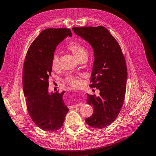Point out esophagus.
I'll return each instance as SVG.
<instances>
[{
	"label": "esophagus",
	"mask_w": 156,
	"mask_h": 156,
	"mask_svg": "<svg viewBox=\"0 0 156 156\" xmlns=\"http://www.w3.org/2000/svg\"><path fill=\"white\" fill-rule=\"evenodd\" d=\"M78 105H79V104H76V105H73V107H77V106H78Z\"/></svg>",
	"instance_id": "obj_1"
}]
</instances>
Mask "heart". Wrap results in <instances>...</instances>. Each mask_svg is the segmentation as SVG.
Masks as SVG:
<instances>
[{"mask_svg": "<svg viewBox=\"0 0 156 156\" xmlns=\"http://www.w3.org/2000/svg\"><path fill=\"white\" fill-rule=\"evenodd\" d=\"M73 55L75 56L78 60L81 59L82 58L87 57V51L86 47L82 44L78 42H71L67 46ZM52 68L54 70H57L59 67V56L57 53H55L52 57L51 61ZM66 82L73 87H78L80 85L81 82L80 80L79 76L72 75L66 78Z\"/></svg>", "mask_w": 156, "mask_h": 156, "instance_id": "1", "label": "heart"}]
</instances>
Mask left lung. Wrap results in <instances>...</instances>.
<instances>
[{
    "mask_svg": "<svg viewBox=\"0 0 156 156\" xmlns=\"http://www.w3.org/2000/svg\"><path fill=\"white\" fill-rule=\"evenodd\" d=\"M73 30L92 47L90 86L100 91L98 97L87 94L86 102L94 107V113L86 122L95 129H104L115 121L123 105L127 80L125 59L118 42L105 27H74Z\"/></svg>",
    "mask_w": 156,
    "mask_h": 156,
    "instance_id": "left-lung-1",
    "label": "left lung"
}]
</instances>
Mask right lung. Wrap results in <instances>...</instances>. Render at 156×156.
<instances>
[{"mask_svg":"<svg viewBox=\"0 0 156 156\" xmlns=\"http://www.w3.org/2000/svg\"><path fill=\"white\" fill-rule=\"evenodd\" d=\"M69 28H49L41 31L30 45L23 70V90L28 113L34 123L47 132L62 127L69 111L61 94L49 91L52 57L58 44L72 37Z\"/></svg>","mask_w":156,"mask_h":156,"instance_id":"add662e5","label":"right lung"}]
</instances>
